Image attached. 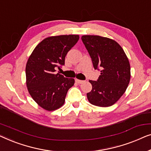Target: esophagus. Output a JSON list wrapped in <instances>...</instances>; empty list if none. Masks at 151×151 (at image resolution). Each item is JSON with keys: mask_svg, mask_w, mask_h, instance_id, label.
I'll use <instances>...</instances> for the list:
<instances>
[{"mask_svg": "<svg viewBox=\"0 0 151 151\" xmlns=\"http://www.w3.org/2000/svg\"><path fill=\"white\" fill-rule=\"evenodd\" d=\"M76 82L78 84H81L85 82V81H83V80H79V79H76Z\"/></svg>", "mask_w": 151, "mask_h": 151, "instance_id": "esophagus-1", "label": "esophagus"}]
</instances>
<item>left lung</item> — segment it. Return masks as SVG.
Instances as JSON below:
<instances>
[{"mask_svg": "<svg viewBox=\"0 0 151 151\" xmlns=\"http://www.w3.org/2000/svg\"><path fill=\"white\" fill-rule=\"evenodd\" d=\"M81 40L92 59L95 70H101L97 81L87 94L88 101L99 107L114 105L126 91L131 78L129 59L114 40L99 35H83Z\"/></svg>", "mask_w": 151, "mask_h": 151, "instance_id": "1", "label": "left lung"}]
</instances>
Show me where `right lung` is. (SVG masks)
<instances>
[{"instance_id": "right-lung-1", "label": "right lung", "mask_w": 151, "mask_h": 151, "mask_svg": "<svg viewBox=\"0 0 151 151\" xmlns=\"http://www.w3.org/2000/svg\"><path fill=\"white\" fill-rule=\"evenodd\" d=\"M79 39L78 35L52 36L42 40L33 50L26 65L27 86L33 99L43 109L53 111L65 102L74 78L55 74L65 64L68 52Z\"/></svg>"}]
</instances>
